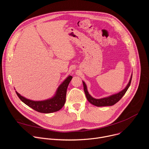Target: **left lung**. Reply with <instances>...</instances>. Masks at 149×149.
Masks as SVG:
<instances>
[{
  "label": "left lung",
  "instance_id": "left-lung-1",
  "mask_svg": "<svg viewBox=\"0 0 149 149\" xmlns=\"http://www.w3.org/2000/svg\"><path fill=\"white\" fill-rule=\"evenodd\" d=\"M132 75V74H131L130 79L129 81V83H128L127 86L125 87V88L124 90H123L120 91V92H119L116 94H113V95L109 96L106 97H103V98H102V99H99L94 98L90 95V94L88 92L86 84H85V83L84 81H83V86H84V90L86 96V97H87L88 101L90 103H91L92 104H93L94 106H98V107L112 106V105L115 104L118 101H119L122 97H123V96L125 94L126 91L128 89V88H129V87L131 84Z\"/></svg>",
  "mask_w": 149,
  "mask_h": 149
}]
</instances>
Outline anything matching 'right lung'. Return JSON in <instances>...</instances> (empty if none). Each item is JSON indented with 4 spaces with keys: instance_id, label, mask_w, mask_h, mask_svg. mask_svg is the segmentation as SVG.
<instances>
[{
    "instance_id": "1",
    "label": "right lung",
    "mask_w": 149,
    "mask_h": 149,
    "mask_svg": "<svg viewBox=\"0 0 149 149\" xmlns=\"http://www.w3.org/2000/svg\"><path fill=\"white\" fill-rule=\"evenodd\" d=\"M72 78V76H68L62 83L58 87L55 95L52 97L45 100H31L22 96L17 91H15L20 100L34 110L40 113H53L59 111L64 106L66 100L67 88Z\"/></svg>"
}]
</instances>
